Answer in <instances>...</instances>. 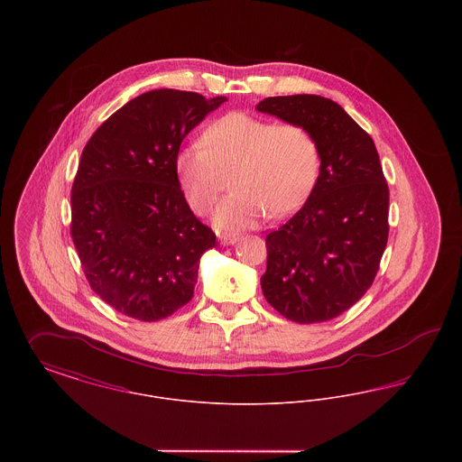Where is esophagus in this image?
I'll list each match as a JSON object with an SVG mask.
<instances>
[{"mask_svg":"<svg viewBox=\"0 0 462 462\" xmlns=\"http://www.w3.org/2000/svg\"><path fill=\"white\" fill-rule=\"evenodd\" d=\"M218 241H220L221 245H232V244H236V242L239 241V236H230V234H223L218 237Z\"/></svg>","mask_w":462,"mask_h":462,"instance_id":"obj_1","label":"esophagus"}]
</instances>
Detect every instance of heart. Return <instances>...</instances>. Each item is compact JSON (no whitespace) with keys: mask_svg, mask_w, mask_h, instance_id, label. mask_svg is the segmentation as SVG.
Wrapping results in <instances>:
<instances>
[{"mask_svg":"<svg viewBox=\"0 0 462 462\" xmlns=\"http://www.w3.org/2000/svg\"><path fill=\"white\" fill-rule=\"evenodd\" d=\"M200 143L176 152V176L190 208L206 213L230 173L232 192L213 213L225 232L253 228L266 213L279 218L296 211L320 175L319 143L300 125L230 112L204 130Z\"/></svg>","mask_w":462,"mask_h":462,"instance_id":"heart-1","label":"heart"}]
</instances>
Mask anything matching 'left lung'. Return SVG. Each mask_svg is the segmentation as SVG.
Wrapping results in <instances>:
<instances>
[{
    "instance_id": "obj_1",
    "label": "left lung",
    "mask_w": 462,
    "mask_h": 462,
    "mask_svg": "<svg viewBox=\"0 0 462 462\" xmlns=\"http://www.w3.org/2000/svg\"><path fill=\"white\" fill-rule=\"evenodd\" d=\"M256 110L305 126L322 157L303 208L266 236L262 291L287 320H330L367 292L388 242L390 192L379 154L346 110L320 95L268 97Z\"/></svg>"
}]
</instances>
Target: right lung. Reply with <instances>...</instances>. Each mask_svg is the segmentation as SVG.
I'll return each mask as SVG.
<instances>
[{"instance_id":"1","label":"right lung","mask_w":462,"mask_h":462,"mask_svg":"<svg viewBox=\"0 0 462 462\" xmlns=\"http://www.w3.org/2000/svg\"><path fill=\"white\" fill-rule=\"evenodd\" d=\"M226 97L152 89L89 138L72 183L70 234L91 289L143 322L194 296L200 256L217 236L190 211L175 170L183 138Z\"/></svg>"}]
</instances>
